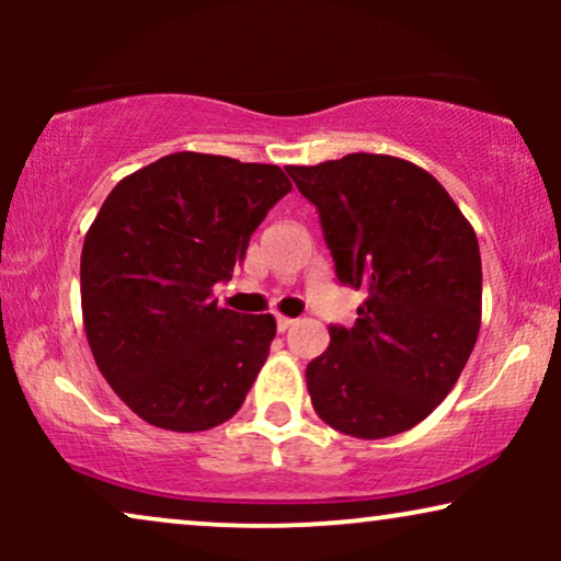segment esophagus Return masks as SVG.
<instances>
[{
  "instance_id": "esophagus-1",
  "label": "esophagus",
  "mask_w": 561,
  "mask_h": 561,
  "mask_svg": "<svg viewBox=\"0 0 561 561\" xmlns=\"http://www.w3.org/2000/svg\"><path fill=\"white\" fill-rule=\"evenodd\" d=\"M275 324H278V332H286V329H290V327L296 324V319L283 317V313H278V317H275Z\"/></svg>"
}]
</instances>
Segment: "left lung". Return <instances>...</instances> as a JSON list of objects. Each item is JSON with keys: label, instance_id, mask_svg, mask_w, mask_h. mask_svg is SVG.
<instances>
[{"label": "left lung", "instance_id": "8db88e82", "mask_svg": "<svg viewBox=\"0 0 561 561\" xmlns=\"http://www.w3.org/2000/svg\"><path fill=\"white\" fill-rule=\"evenodd\" d=\"M286 171L319 209L336 278L365 290L355 327H329L332 342L306 367L313 411L357 439L409 432L449 396L478 342L474 229L411 160L352 152Z\"/></svg>", "mask_w": 561, "mask_h": 561}]
</instances>
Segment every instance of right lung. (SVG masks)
<instances>
[{
	"label": "right lung",
	"instance_id": "obj_1",
	"mask_svg": "<svg viewBox=\"0 0 561 561\" xmlns=\"http://www.w3.org/2000/svg\"><path fill=\"white\" fill-rule=\"evenodd\" d=\"M288 191L278 165L186 150L106 196L81 252L83 329L96 367L142 421L206 432L240 411L275 319L221 309L211 288L232 278Z\"/></svg>",
	"mask_w": 561,
	"mask_h": 561
}]
</instances>
